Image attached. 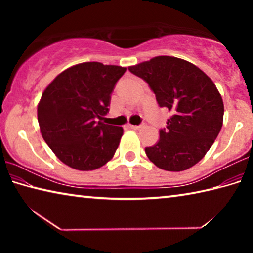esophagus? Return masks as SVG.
I'll use <instances>...</instances> for the list:
<instances>
[{
    "label": "esophagus",
    "instance_id": "1",
    "mask_svg": "<svg viewBox=\"0 0 253 253\" xmlns=\"http://www.w3.org/2000/svg\"><path fill=\"white\" fill-rule=\"evenodd\" d=\"M128 127L130 128V129H134V130H138L140 126H136V125H128Z\"/></svg>",
    "mask_w": 253,
    "mask_h": 253
}]
</instances>
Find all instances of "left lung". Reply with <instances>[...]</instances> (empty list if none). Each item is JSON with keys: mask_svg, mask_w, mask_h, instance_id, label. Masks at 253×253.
<instances>
[{"mask_svg": "<svg viewBox=\"0 0 253 253\" xmlns=\"http://www.w3.org/2000/svg\"><path fill=\"white\" fill-rule=\"evenodd\" d=\"M128 70L146 81L157 104L170 111L160 140L145 148L149 161L169 172L192 168L211 148L223 124V100L215 84L193 63L169 55Z\"/></svg>", "mask_w": 253, "mask_h": 253, "instance_id": "left-lung-1", "label": "left lung"}]
</instances>
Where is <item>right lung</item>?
I'll return each mask as SVG.
<instances>
[{"mask_svg": "<svg viewBox=\"0 0 253 253\" xmlns=\"http://www.w3.org/2000/svg\"><path fill=\"white\" fill-rule=\"evenodd\" d=\"M125 71L119 66L84 62L62 71L44 89L38 105L40 131L66 165L92 170L113 158L124 130L101 121Z\"/></svg>", "mask_w": 253, "mask_h": 253, "instance_id": "1", "label": "right lung"}]
</instances>
